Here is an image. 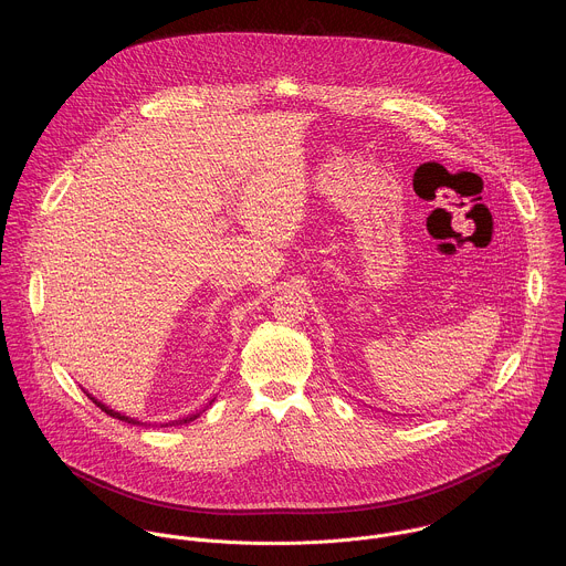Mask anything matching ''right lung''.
Instances as JSON below:
<instances>
[{"mask_svg":"<svg viewBox=\"0 0 566 566\" xmlns=\"http://www.w3.org/2000/svg\"><path fill=\"white\" fill-rule=\"evenodd\" d=\"M82 390H84V388H82ZM84 392H86V390H84ZM86 397H88L93 403L97 405L102 411H106L108 416H113V418H117V420H122V422H128V424H139V427H148V424H150V422H144V420H139V418H130V416H126V413H122V411H115L113 407H108V405H104L102 401H97V399H95L93 395H88V392H86ZM213 401H216V397H213V399L207 403V407H209V405H213ZM207 407H205V409H207ZM205 409H200V411H193V413H187V416H182V418H176V420H169V422H161V427H176V424H187V422L196 420V418H198V416H200ZM155 424H157V422H155Z\"/></svg>","mask_w":566,"mask_h":566,"instance_id":"add662e5","label":"right lung"}]
</instances>
